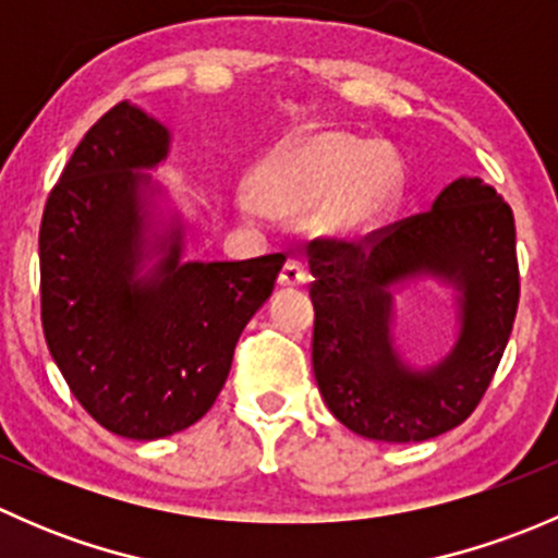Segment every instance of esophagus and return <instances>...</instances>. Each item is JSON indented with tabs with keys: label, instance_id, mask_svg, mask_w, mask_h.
<instances>
[{
	"label": "esophagus",
	"instance_id": "1",
	"mask_svg": "<svg viewBox=\"0 0 558 558\" xmlns=\"http://www.w3.org/2000/svg\"><path fill=\"white\" fill-rule=\"evenodd\" d=\"M280 283H283V286H302V283H307L305 264L296 262V258H289V262L283 264V269H280Z\"/></svg>",
	"mask_w": 558,
	"mask_h": 558
}]
</instances>
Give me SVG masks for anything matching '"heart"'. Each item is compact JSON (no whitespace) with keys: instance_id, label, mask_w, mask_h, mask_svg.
Returning <instances> with one entry per match:
<instances>
[{"instance_id":"obj_1","label":"heart","mask_w":558,"mask_h":558,"mask_svg":"<svg viewBox=\"0 0 558 558\" xmlns=\"http://www.w3.org/2000/svg\"><path fill=\"white\" fill-rule=\"evenodd\" d=\"M402 178V161L388 145L326 129L286 140L262 165L256 189L272 213L300 216L324 202L326 229L367 234L397 207Z\"/></svg>"}]
</instances>
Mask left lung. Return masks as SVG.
I'll return each instance as SVG.
<instances>
[{
	"label": "left lung",
	"instance_id": "1",
	"mask_svg": "<svg viewBox=\"0 0 558 558\" xmlns=\"http://www.w3.org/2000/svg\"><path fill=\"white\" fill-rule=\"evenodd\" d=\"M313 373L326 408L356 435L421 442L464 424L492 386L519 311L515 221L481 178L453 180L432 210L359 240L315 238ZM415 271L462 289V337L429 374H410L387 340V286Z\"/></svg>",
	"mask_w": 558,
	"mask_h": 558
}]
</instances>
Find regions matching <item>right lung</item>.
I'll return each instance as SVG.
<instances>
[{
    "instance_id": "1",
    "label": "right lung",
    "mask_w": 558,
    "mask_h": 558,
    "mask_svg": "<svg viewBox=\"0 0 558 558\" xmlns=\"http://www.w3.org/2000/svg\"><path fill=\"white\" fill-rule=\"evenodd\" d=\"M167 129L118 102L86 132L39 227V307L50 356L88 415L112 435L159 440L216 402L234 345L272 294L283 253L178 264L132 280L137 167L165 159Z\"/></svg>"
}]
</instances>
